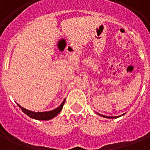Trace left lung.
I'll use <instances>...</instances> for the list:
<instances>
[{"label": "left lung", "mask_w": 150, "mask_h": 150, "mask_svg": "<svg viewBox=\"0 0 150 150\" xmlns=\"http://www.w3.org/2000/svg\"><path fill=\"white\" fill-rule=\"evenodd\" d=\"M100 116L102 117H107V118H116V117H107V116H104V115H102V114H100Z\"/></svg>", "instance_id": "1"}]
</instances>
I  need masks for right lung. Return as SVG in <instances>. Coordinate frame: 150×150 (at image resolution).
Returning <instances> with one entry per match:
<instances>
[{
    "mask_svg": "<svg viewBox=\"0 0 150 150\" xmlns=\"http://www.w3.org/2000/svg\"><path fill=\"white\" fill-rule=\"evenodd\" d=\"M64 102H65V100H64L62 103H61L60 106H59L57 108L53 110H50V111H47V112H34L31 111V110H29L25 109L24 107H21L19 104L18 107L21 108L22 111L24 112L25 114L28 115L29 117H32V118L36 119V120H43V121H47V120H50L52 119L54 117H56L57 114L61 112V110L63 108V106L64 104Z\"/></svg>",
    "mask_w": 150,
    "mask_h": 150,
    "instance_id": "add662e5",
    "label": "right lung"
}]
</instances>
